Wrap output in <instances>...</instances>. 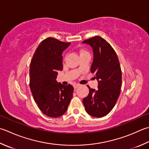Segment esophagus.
<instances>
[{
	"mask_svg": "<svg viewBox=\"0 0 149 149\" xmlns=\"http://www.w3.org/2000/svg\"><path fill=\"white\" fill-rule=\"evenodd\" d=\"M79 84H74V89L75 90L76 88H77L78 87H79Z\"/></svg>",
	"mask_w": 149,
	"mask_h": 149,
	"instance_id": "34e87169",
	"label": "esophagus"
}]
</instances>
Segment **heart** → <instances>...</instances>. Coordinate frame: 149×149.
<instances>
[{"label": "heart", "instance_id": "obj_1", "mask_svg": "<svg viewBox=\"0 0 149 149\" xmlns=\"http://www.w3.org/2000/svg\"><path fill=\"white\" fill-rule=\"evenodd\" d=\"M85 53H87V52L85 50V49H81V50H80V55H82V54H85Z\"/></svg>", "mask_w": 149, "mask_h": 149}]
</instances>
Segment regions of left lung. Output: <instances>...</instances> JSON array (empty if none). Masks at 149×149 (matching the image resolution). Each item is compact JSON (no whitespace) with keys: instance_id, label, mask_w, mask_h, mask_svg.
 <instances>
[{"instance_id":"obj_1","label":"left lung","mask_w":149,"mask_h":149,"mask_svg":"<svg viewBox=\"0 0 149 149\" xmlns=\"http://www.w3.org/2000/svg\"><path fill=\"white\" fill-rule=\"evenodd\" d=\"M83 43L91 46L94 59L90 71L98 81V90L89 88L83 103L86 112L95 118L107 115L115 106L120 94L121 70L116 52L106 40L95 36Z\"/></svg>"}]
</instances>
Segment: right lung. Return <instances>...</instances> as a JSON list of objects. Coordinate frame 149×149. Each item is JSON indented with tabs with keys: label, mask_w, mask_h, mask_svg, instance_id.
I'll list each match as a JSON object with an SVG mask.
<instances>
[{
	"label": "right lung",
	"mask_w": 149,
	"mask_h": 149,
	"mask_svg": "<svg viewBox=\"0 0 149 149\" xmlns=\"http://www.w3.org/2000/svg\"><path fill=\"white\" fill-rule=\"evenodd\" d=\"M70 42L48 37L38 46L30 67V87L40 110L50 118L63 115L73 96L74 87L56 81L57 72L63 70L62 54Z\"/></svg>",
	"instance_id": "1"
}]
</instances>
